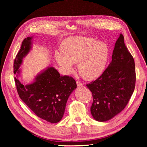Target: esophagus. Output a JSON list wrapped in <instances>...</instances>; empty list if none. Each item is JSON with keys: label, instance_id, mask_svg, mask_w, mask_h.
I'll list each match as a JSON object with an SVG mask.
<instances>
[{"label": "esophagus", "instance_id": "1", "mask_svg": "<svg viewBox=\"0 0 147 147\" xmlns=\"http://www.w3.org/2000/svg\"><path fill=\"white\" fill-rule=\"evenodd\" d=\"M77 84L78 86H83V83H82V82H80V81L77 80Z\"/></svg>", "mask_w": 147, "mask_h": 147}]
</instances>
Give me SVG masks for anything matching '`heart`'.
<instances>
[{"mask_svg": "<svg viewBox=\"0 0 147 147\" xmlns=\"http://www.w3.org/2000/svg\"><path fill=\"white\" fill-rule=\"evenodd\" d=\"M63 53L56 52L58 64L67 73L73 71V64H78L80 75L87 80L100 77L105 69L109 57V48L105 42L92 38H69L62 47Z\"/></svg>", "mask_w": 147, "mask_h": 147, "instance_id": "1", "label": "heart"}]
</instances>
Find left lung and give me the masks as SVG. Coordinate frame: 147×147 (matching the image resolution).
<instances>
[{
	"label": "left lung",
	"mask_w": 147,
	"mask_h": 147,
	"mask_svg": "<svg viewBox=\"0 0 147 147\" xmlns=\"http://www.w3.org/2000/svg\"><path fill=\"white\" fill-rule=\"evenodd\" d=\"M135 63L120 34L112 61L95 81L86 84L93 97L91 113L96 121H106L125 108L136 85Z\"/></svg>",
	"instance_id": "obj_1"
}]
</instances>
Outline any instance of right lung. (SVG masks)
Segmentation results:
<instances>
[{
	"mask_svg": "<svg viewBox=\"0 0 147 147\" xmlns=\"http://www.w3.org/2000/svg\"><path fill=\"white\" fill-rule=\"evenodd\" d=\"M32 37L24 39L14 61L15 82L21 99L40 118L51 123H56L63 118L67 101L77 88V83L71 77L61 76L53 67L38 74L33 83L24 85L18 79L20 67L23 58L31 49Z\"/></svg>",
	"mask_w": 147,
	"mask_h": 147,
	"instance_id": "right-lung-1",
	"label": "right lung"
}]
</instances>
